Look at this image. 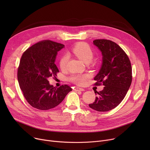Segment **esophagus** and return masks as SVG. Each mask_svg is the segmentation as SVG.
Segmentation results:
<instances>
[{
	"instance_id": "obj_1",
	"label": "esophagus",
	"mask_w": 150,
	"mask_h": 150,
	"mask_svg": "<svg viewBox=\"0 0 150 150\" xmlns=\"http://www.w3.org/2000/svg\"><path fill=\"white\" fill-rule=\"evenodd\" d=\"M74 90L76 91H84V89L81 88H75Z\"/></svg>"
}]
</instances>
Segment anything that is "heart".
<instances>
[{"label":"heart","mask_w":150,"mask_h":150,"mask_svg":"<svg viewBox=\"0 0 150 150\" xmlns=\"http://www.w3.org/2000/svg\"><path fill=\"white\" fill-rule=\"evenodd\" d=\"M72 52L76 57L86 64L90 62L93 56L92 49L85 43H79L75 45L72 48ZM68 59L69 55L67 54H64L60 58L59 64L62 70H64L66 68ZM88 78L89 76L87 74H74L69 77V80L76 84L83 85Z\"/></svg>","instance_id":"heart-1"}]
</instances>
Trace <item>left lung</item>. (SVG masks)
<instances>
[{
    "label": "left lung",
    "instance_id": "8db88e82",
    "mask_svg": "<svg viewBox=\"0 0 150 150\" xmlns=\"http://www.w3.org/2000/svg\"><path fill=\"white\" fill-rule=\"evenodd\" d=\"M93 44L102 54L101 66L94 80L97 81L96 85L103 83L105 87L100 92L95 91L98 96L89 106L99 112L109 111L121 103L129 89L132 81L131 62L127 54L114 42L96 39Z\"/></svg>",
    "mask_w": 150,
    "mask_h": 150
}]
</instances>
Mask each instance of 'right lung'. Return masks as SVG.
I'll use <instances>...</instances> for the list:
<instances>
[{"label": "right lung", "instance_id": "1", "mask_svg": "<svg viewBox=\"0 0 150 150\" xmlns=\"http://www.w3.org/2000/svg\"><path fill=\"white\" fill-rule=\"evenodd\" d=\"M64 45L50 40L39 42L23 53L18 70V80L23 95L35 108L48 110L56 107L72 91L67 85L59 88L49 78L59 72L54 64L58 52Z\"/></svg>", "mask_w": 150, "mask_h": 150}]
</instances>
